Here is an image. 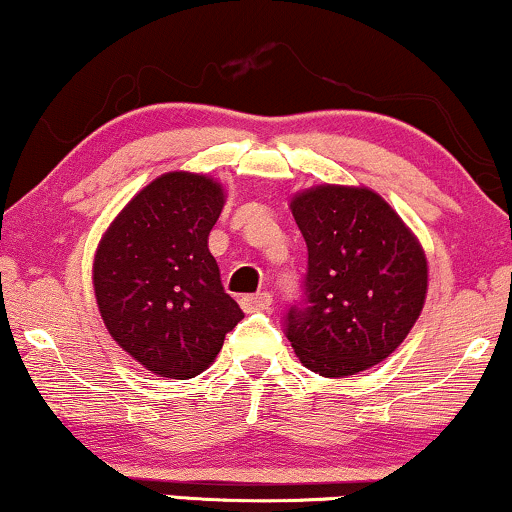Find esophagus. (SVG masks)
Wrapping results in <instances>:
<instances>
[{"label":"esophagus","instance_id":"1","mask_svg":"<svg viewBox=\"0 0 512 512\" xmlns=\"http://www.w3.org/2000/svg\"><path fill=\"white\" fill-rule=\"evenodd\" d=\"M240 303H242L244 313H263V310H268L272 305V296L268 294V291H261V294L244 296Z\"/></svg>","mask_w":512,"mask_h":512}]
</instances>
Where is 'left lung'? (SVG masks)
Listing matches in <instances>:
<instances>
[{"instance_id": "1", "label": "left lung", "mask_w": 512, "mask_h": 512, "mask_svg": "<svg viewBox=\"0 0 512 512\" xmlns=\"http://www.w3.org/2000/svg\"><path fill=\"white\" fill-rule=\"evenodd\" d=\"M308 244L305 308L287 313V338L305 369L348 378L397 350L421 315L428 258L378 192L322 183L289 204Z\"/></svg>"}]
</instances>
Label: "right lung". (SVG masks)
<instances>
[{
    "label": "right lung",
    "mask_w": 512,
    "mask_h": 512,
    "mask_svg": "<svg viewBox=\"0 0 512 512\" xmlns=\"http://www.w3.org/2000/svg\"><path fill=\"white\" fill-rule=\"evenodd\" d=\"M223 204L216 178L169 171L136 192L98 242V313L119 348L155 376L202 374L244 317L209 251Z\"/></svg>",
    "instance_id": "obj_1"
}]
</instances>
